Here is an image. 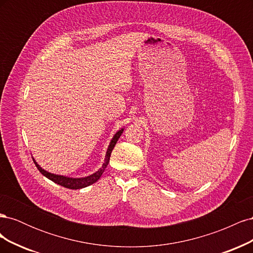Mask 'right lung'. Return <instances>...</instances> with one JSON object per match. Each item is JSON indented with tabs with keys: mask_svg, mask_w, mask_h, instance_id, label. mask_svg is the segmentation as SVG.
<instances>
[{
	"mask_svg": "<svg viewBox=\"0 0 253 253\" xmlns=\"http://www.w3.org/2000/svg\"><path fill=\"white\" fill-rule=\"evenodd\" d=\"M122 132H124V129H120V131H118V132L116 133V135L114 136V138L112 139V141H111V143H110V147H109V149H108V152H106V156H105L104 163H103V165H102V168H100V169H99L96 173L87 176V177H83V178H70V177H64V176L51 174V173H48V172H46L45 170H43L42 168L35 162L34 158H33V160H34V163H35L36 167L38 168V170H39L44 176H46V177H47L48 179L52 180L53 182L58 183V185L62 186V187H64V188H67V189H73V190H74V189L76 190V189L85 188V187L91 185V183L96 182L99 178L101 177V175H102L103 171L105 170V168L108 167V165H109V163H110V157H111V154H112V151H113V149H114V147H115V144L117 143V141H118V139H119V137L121 136Z\"/></svg>",
	"mask_w": 253,
	"mask_h": 253,
	"instance_id": "obj_1",
	"label": "right lung"
}]
</instances>
